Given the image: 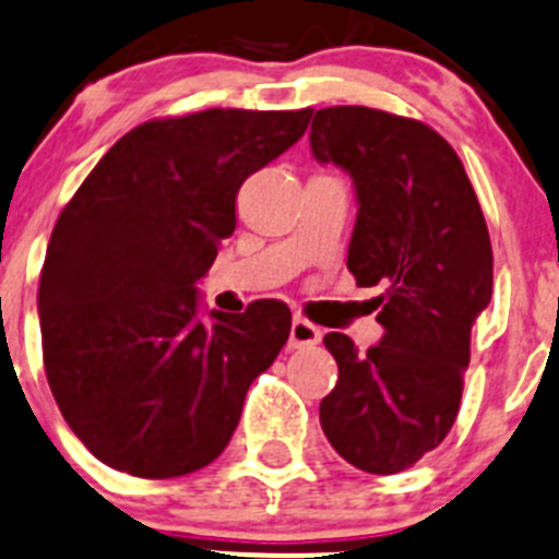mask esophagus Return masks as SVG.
<instances>
[{"label": "esophagus", "mask_w": 559, "mask_h": 559, "mask_svg": "<svg viewBox=\"0 0 559 559\" xmlns=\"http://www.w3.org/2000/svg\"><path fill=\"white\" fill-rule=\"evenodd\" d=\"M319 343H321V329L310 324V321L302 319V316H295V321H292V332H289V348L302 350V348H313V345Z\"/></svg>", "instance_id": "obj_1"}]
</instances>
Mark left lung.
<instances>
[{
  "mask_svg": "<svg viewBox=\"0 0 559 559\" xmlns=\"http://www.w3.org/2000/svg\"><path fill=\"white\" fill-rule=\"evenodd\" d=\"M310 150L356 187L348 270L380 286L383 340L361 354L329 332L337 385L321 402L329 444L369 474H399L457 418L472 326L492 295V246L461 157L433 128L369 107L319 109Z\"/></svg>",
  "mask_w": 559,
  "mask_h": 559,
  "instance_id": "1",
  "label": "left lung"
}]
</instances>
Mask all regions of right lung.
Masks as SVG:
<instances>
[{
    "label": "right lung",
    "mask_w": 559,
    "mask_h": 559,
    "mask_svg": "<svg viewBox=\"0 0 559 559\" xmlns=\"http://www.w3.org/2000/svg\"><path fill=\"white\" fill-rule=\"evenodd\" d=\"M313 109H205L126 133L63 205L39 278L47 383L117 472L171 479L230 442L292 313L260 299L201 319L198 281L235 230V195L302 139Z\"/></svg>",
    "instance_id": "obj_1"
}]
</instances>
